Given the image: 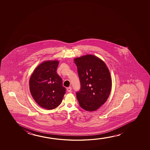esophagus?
I'll return each instance as SVG.
<instances>
[{
	"mask_svg": "<svg viewBox=\"0 0 150 150\" xmlns=\"http://www.w3.org/2000/svg\"><path fill=\"white\" fill-rule=\"evenodd\" d=\"M71 91H72V88L71 86L67 88V91H68V92H71Z\"/></svg>",
	"mask_w": 150,
	"mask_h": 150,
	"instance_id": "obj_1",
	"label": "esophagus"
}]
</instances>
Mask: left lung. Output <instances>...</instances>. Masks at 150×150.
Instances as JSON below:
<instances>
[{"label": "left lung", "instance_id": "1", "mask_svg": "<svg viewBox=\"0 0 150 150\" xmlns=\"http://www.w3.org/2000/svg\"><path fill=\"white\" fill-rule=\"evenodd\" d=\"M80 89L76 97L81 108L86 111L99 109L107 101L111 93L112 79L106 64L93 55L75 58Z\"/></svg>", "mask_w": 150, "mask_h": 150}]
</instances>
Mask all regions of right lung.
<instances>
[{"mask_svg": "<svg viewBox=\"0 0 150 150\" xmlns=\"http://www.w3.org/2000/svg\"><path fill=\"white\" fill-rule=\"evenodd\" d=\"M58 60L42 62L31 75L29 86L31 95L37 104L44 109H55L62 103L66 93L62 80L56 70Z\"/></svg>", "mask_w": 150, "mask_h": 150, "instance_id": "obj_1", "label": "right lung"}]
</instances>
